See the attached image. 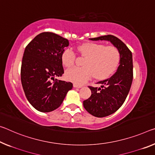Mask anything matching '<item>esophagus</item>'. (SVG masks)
I'll use <instances>...</instances> for the list:
<instances>
[{
    "mask_svg": "<svg viewBox=\"0 0 155 155\" xmlns=\"http://www.w3.org/2000/svg\"><path fill=\"white\" fill-rule=\"evenodd\" d=\"M73 86H74V87H76V88H81V87H82V85H79L75 84V83L73 85Z\"/></svg>",
    "mask_w": 155,
    "mask_h": 155,
    "instance_id": "34e87169",
    "label": "esophagus"
}]
</instances>
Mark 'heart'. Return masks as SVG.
<instances>
[{
	"mask_svg": "<svg viewBox=\"0 0 155 155\" xmlns=\"http://www.w3.org/2000/svg\"><path fill=\"white\" fill-rule=\"evenodd\" d=\"M77 50L86 57L83 68H72L65 73L67 80L81 85L93 76L95 79L105 80L116 72L121 63V54L113 46L86 43L77 47ZM75 54L71 49H66L61 54V62L66 68L74 63Z\"/></svg>",
	"mask_w": 155,
	"mask_h": 155,
	"instance_id": "obj_1",
	"label": "heart"
}]
</instances>
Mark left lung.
I'll use <instances>...</instances> for the list:
<instances>
[{
	"label": "left lung",
	"instance_id": "1",
	"mask_svg": "<svg viewBox=\"0 0 155 155\" xmlns=\"http://www.w3.org/2000/svg\"><path fill=\"white\" fill-rule=\"evenodd\" d=\"M89 39L110 41L121 54V63L117 72L107 79L98 82L101 87L90 86L92 94L83 101V106L90 114L97 117H105L119 110L128 94L133 78L132 54L125 43L113 35Z\"/></svg>",
	"mask_w": 155,
	"mask_h": 155
}]
</instances>
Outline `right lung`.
I'll return each instance as SVG.
<instances>
[{"instance_id":"obj_1","label":"right lung","mask_w":155,"mask_h":155,"mask_svg":"<svg viewBox=\"0 0 155 155\" xmlns=\"http://www.w3.org/2000/svg\"><path fill=\"white\" fill-rule=\"evenodd\" d=\"M69 45L68 39L52 32L38 34L25 49L21 78L25 94L39 112H49L58 108L73 85L54 80L63 73L61 54Z\"/></svg>"}]
</instances>
